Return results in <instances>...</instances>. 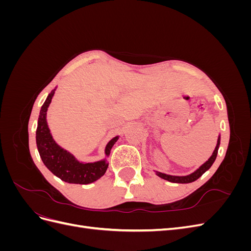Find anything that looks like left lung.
Here are the masks:
<instances>
[{
    "label": "left lung",
    "instance_id": "left-lung-1",
    "mask_svg": "<svg viewBox=\"0 0 251 251\" xmlns=\"http://www.w3.org/2000/svg\"><path fill=\"white\" fill-rule=\"evenodd\" d=\"M220 138H221V136L219 135L216 149L214 151V153H212V155L209 157L208 160L205 163H203L200 166V168L198 170H196L194 173L187 175V176H172V175H166V174H163V173H160V172H156V175L158 177H160L164 180L173 182V183H191V182L196 181L197 179H199L205 172L209 170L210 166L212 165V163L215 162L216 158H217V154H218V150H219V147H220Z\"/></svg>",
    "mask_w": 251,
    "mask_h": 251
}]
</instances>
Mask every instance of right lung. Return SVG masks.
<instances>
[{"mask_svg":"<svg viewBox=\"0 0 251 251\" xmlns=\"http://www.w3.org/2000/svg\"><path fill=\"white\" fill-rule=\"evenodd\" d=\"M55 90L56 88L51 91L42 105L39 120H37L36 147L40 156L46 168L60 180L74 184L92 183L103 176L109 163L107 162V159L89 163L79 162L71 153L60 148L52 138L47 124V111ZM118 138L119 136L112 138L105 146L104 154L107 157L110 156L111 149Z\"/></svg>","mask_w":251,"mask_h":251,"instance_id":"1","label":"right lung"}]
</instances>
